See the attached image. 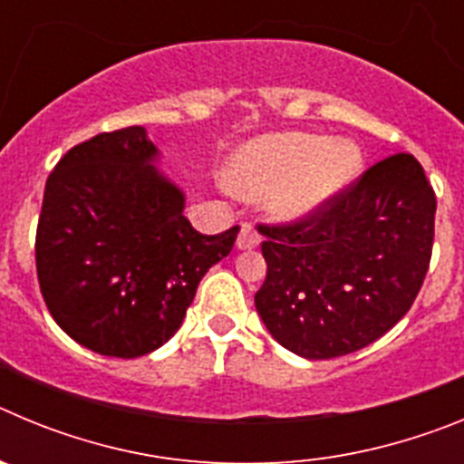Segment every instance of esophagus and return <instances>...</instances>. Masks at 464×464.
I'll return each instance as SVG.
<instances>
[{"label":"esophagus","instance_id":"esophagus-1","mask_svg":"<svg viewBox=\"0 0 464 464\" xmlns=\"http://www.w3.org/2000/svg\"><path fill=\"white\" fill-rule=\"evenodd\" d=\"M260 241H262L260 232H257L253 225H248V223L241 225L239 237H237V248H239V251H251V248H257V246H260Z\"/></svg>","mask_w":464,"mask_h":464}]
</instances>
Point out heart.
I'll return each mask as SVG.
<instances>
[{"label": "heart", "mask_w": 464, "mask_h": 464, "mask_svg": "<svg viewBox=\"0 0 464 464\" xmlns=\"http://www.w3.org/2000/svg\"><path fill=\"white\" fill-rule=\"evenodd\" d=\"M362 171V153L348 139L311 132L267 134L246 141L227 165V188L267 199V211L297 223L325 208Z\"/></svg>", "instance_id": "obj_1"}]
</instances>
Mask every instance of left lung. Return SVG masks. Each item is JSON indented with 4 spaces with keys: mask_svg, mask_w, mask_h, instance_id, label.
<instances>
[{
    "mask_svg": "<svg viewBox=\"0 0 464 464\" xmlns=\"http://www.w3.org/2000/svg\"><path fill=\"white\" fill-rule=\"evenodd\" d=\"M432 186L409 153L376 162L355 186L295 225L262 227V323L283 348L330 360L370 346L411 309L430 267Z\"/></svg>",
    "mask_w": 464,
    "mask_h": 464,
    "instance_id": "obj_1",
    "label": "left lung"
}]
</instances>
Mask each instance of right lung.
<instances>
[{
    "label": "right lung",
    "instance_id": "add662e5",
    "mask_svg": "<svg viewBox=\"0 0 464 464\" xmlns=\"http://www.w3.org/2000/svg\"><path fill=\"white\" fill-rule=\"evenodd\" d=\"M146 127L73 146L48 176L36 274L55 323L109 358L169 342L204 274L229 256L239 227L199 235L186 192L158 169Z\"/></svg>",
    "mask_w": 464,
    "mask_h": 464
}]
</instances>
